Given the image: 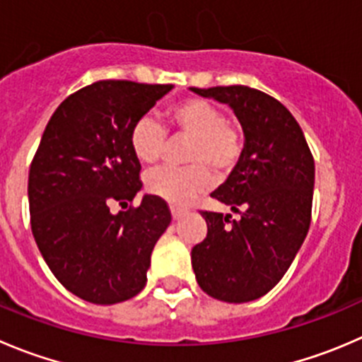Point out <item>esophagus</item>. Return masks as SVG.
<instances>
[{
  "instance_id": "esophagus-1",
  "label": "esophagus",
  "mask_w": 362,
  "mask_h": 362,
  "mask_svg": "<svg viewBox=\"0 0 362 362\" xmlns=\"http://www.w3.org/2000/svg\"><path fill=\"white\" fill-rule=\"evenodd\" d=\"M170 210H171V216H173V219H180V217L187 212V210L182 209V206H175V205H171Z\"/></svg>"
}]
</instances>
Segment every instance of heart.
<instances>
[{
	"instance_id": "heart-1",
	"label": "heart",
	"mask_w": 362,
	"mask_h": 362,
	"mask_svg": "<svg viewBox=\"0 0 362 362\" xmlns=\"http://www.w3.org/2000/svg\"><path fill=\"white\" fill-rule=\"evenodd\" d=\"M168 120L175 134L189 138L184 153L189 166L150 170L145 175V189L157 198L184 205L210 185L209 168L223 175L237 166L244 143L240 131L228 124L223 111L199 97L173 104L168 111ZM129 143L139 163L153 164L163 156L166 136L156 118L143 115L132 124Z\"/></svg>"
}]
</instances>
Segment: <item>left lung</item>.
Masks as SVG:
<instances>
[{"label":"left lung","mask_w":362,"mask_h":362,"mask_svg":"<svg viewBox=\"0 0 362 362\" xmlns=\"http://www.w3.org/2000/svg\"><path fill=\"white\" fill-rule=\"evenodd\" d=\"M191 90L228 104L245 136L240 160L212 192L240 219L203 210L206 237L192 247V269L210 297L249 303L278 285L306 238L313 153L300 125L274 97L242 84Z\"/></svg>","instance_id":"8db88e82"}]
</instances>
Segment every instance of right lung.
Here are the masks:
<instances>
[{
	"mask_svg": "<svg viewBox=\"0 0 362 362\" xmlns=\"http://www.w3.org/2000/svg\"><path fill=\"white\" fill-rule=\"evenodd\" d=\"M171 88L120 79L81 88L52 113L31 160L35 242L54 278L88 303L138 296L153 245L171 223L157 196L127 206L143 185L129 132ZM115 202L126 210L111 214Z\"/></svg>",
	"mask_w": 362,
	"mask_h": 362,
	"instance_id": "add662e5",
	"label": "right lung"
}]
</instances>
